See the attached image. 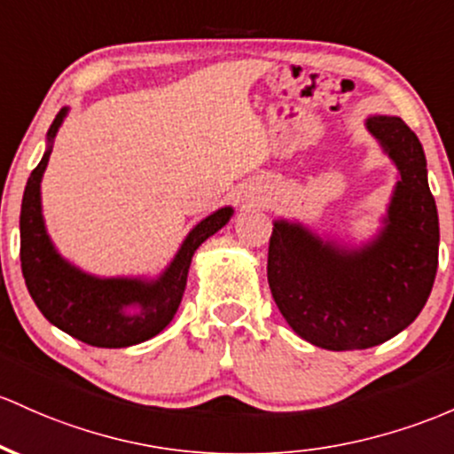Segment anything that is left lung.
<instances>
[{"label":"left lung","mask_w":454,"mask_h":454,"mask_svg":"<svg viewBox=\"0 0 454 454\" xmlns=\"http://www.w3.org/2000/svg\"><path fill=\"white\" fill-rule=\"evenodd\" d=\"M366 131L396 168L375 235H318L300 219H273L267 280L297 336L330 351L377 347L410 327L431 295L440 219L420 139L398 116L372 114Z\"/></svg>","instance_id":"1"}]
</instances>
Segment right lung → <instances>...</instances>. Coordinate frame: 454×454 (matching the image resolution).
<instances>
[{
	"label": "right lung",
	"instance_id": "obj_1",
	"mask_svg": "<svg viewBox=\"0 0 454 454\" xmlns=\"http://www.w3.org/2000/svg\"><path fill=\"white\" fill-rule=\"evenodd\" d=\"M71 107H62L47 131V148L29 174L21 202V269L27 291L43 317L58 330L92 347L122 348L151 340L166 330L181 306L187 273L198 247L235 215L222 207L187 232L172 261L154 276H97L64 258L49 237L41 183L59 127Z\"/></svg>",
	"mask_w": 454,
	"mask_h": 454
}]
</instances>
